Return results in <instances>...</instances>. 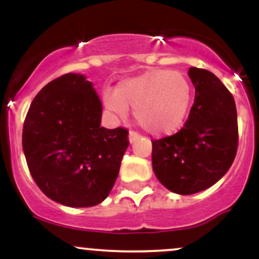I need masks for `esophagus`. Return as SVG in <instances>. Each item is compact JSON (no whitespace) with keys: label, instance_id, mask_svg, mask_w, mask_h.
<instances>
[{"label":"esophagus","instance_id":"obj_1","mask_svg":"<svg viewBox=\"0 0 259 259\" xmlns=\"http://www.w3.org/2000/svg\"><path fill=\"white\" fill-rule=\"evenodd\" d=\"M138 139H139V134L138 133H135V132H130L129 133V142H130V144L135 142Z\"/></svg>","mask_w":259,"mask_h":259}]
</instances>
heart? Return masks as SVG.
<instances>
[{
	"label": "heart",
	"mask_w": 259,
	"mask_h": 259,
	"mask_svg": "<svg viewBox=\"0 0 259 259\" xmlns=\"http://www.w3.org/2000/svg\"><path fill=\"white\" fill-rule=\"evenodd\" d=\"M191 97V86L183 74L150 69L120 81L115 92H105L103 102L121 119L132 108L135 119L148 133L170 135L185 121Z\"/></svg>",
	"instance_id": "heart-1"
}]
</instances>
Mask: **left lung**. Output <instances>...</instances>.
<instances>
[{
  "label": "left lung",
  "instance_id": "obj_1",
  "mask_svg": "<svg viewBox=\"0 0 259 259\" xmlns=\"http://www.w3.org/2000/svg\"><path fill=\"white\" fill-rule=\"evenodd\" d=\"M194 106L179 133L152 142V167L169 191L192 195L221 180L237 151V113L233 95L213 73L191 67Z\"/></svg>",
  "mask_w": 259,
  "mask_h": 259
}]
</instances>
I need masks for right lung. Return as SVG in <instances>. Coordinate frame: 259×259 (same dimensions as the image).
<instances>
[{
	"mask_svg": "<svg viewBox=\"0 0 259 259\" xmlns=\"http://www.w3.org/2000/svg\"><path fill=\"white\" fill-rule=\"evenodd\" d=\"M102 103L91 81L68 73L32 100L23 151L32 179L52 201L92 207L111 192L129 141L123 127L101 126Z\"/></svg>",
	"mask_w": 259,
	"mask_h": 259,
	"instance_id": "add662e5",
	"label": "right lung"
}]
</instances>
